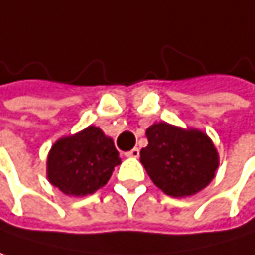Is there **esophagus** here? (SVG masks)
I'll return each instance as SVG.
<instances>
[{
  "mask_svg": "<svg viewBox=\"0 0 255 255\" xmlns=\"http://www.w3.org/2000/svg\"><path fill=\"white\" fill-rule=\"evenodd\" d=\"M126 156L127 157H138L140 156V150L137 147H134V149H131L129 151H126Z\"/></svg>",
  "mask_w": 255,
  "mask_h": 255,
  "instance_id": "34e87169",
  "label": "esophagus"
}]
</instances>
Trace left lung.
Instances as JSON below:
<instances>
[{
  "mask_svg": "<svg viewBox=\"0 0 255 255\" xmlns=\"http://www.w3.org/2000/svg\"><path fill=\"white\" fill-rule=\"evenodd\" d=\"M146 135L149 144L140 151V160L168 196H193L213 179L219 159L204 132L159 123L147 128Z\"/></svg>",
  "mask_w": 255,
  "mask_h": 255,
  "instance_id": "obj_1",
  "label": "left lung"
}]
</instances>
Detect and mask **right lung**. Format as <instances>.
Instances as JSON below:
<instances>
[{
    "label": "right lung",
    "mask_w": 255,
    "mask_h": 255,
    "mask_svg": "<svg viewBox=\"0 0 255 255\" xmlns=\"http://www.w3.org/2000/svg\"><path fill=\"white\" fill-rule=\"evenodd\" d=\"M120 163L112 138L101 128L90 126L52 146L48 156V178L62 193L83 197L104 187Z\"/></svg>",
    "instance_id": "obj_1"
}]
</instances>
